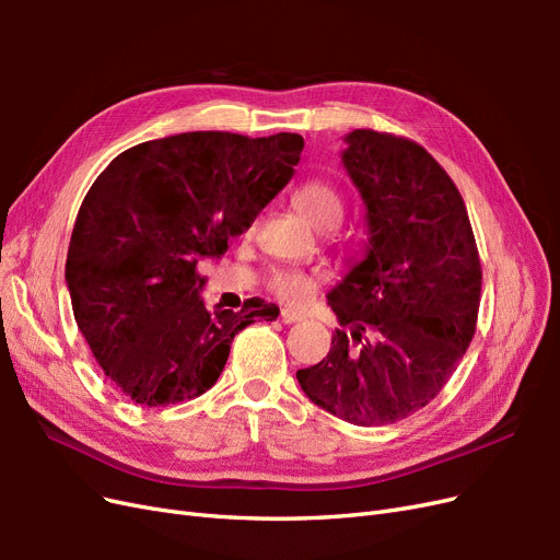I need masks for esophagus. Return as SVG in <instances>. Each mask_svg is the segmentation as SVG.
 <instances>
[{
	"label": "esophagus",
	"mask_w": 560,
	"mask_h": 560,
	"mask_svg": "<svg viewBox=\"0 0 560 560\" xmlns=\"http://www.w3.org/2000/svg\"><path fill=\"white\" fill-rule=\"evenodd\" d=\"M303 315L296 313V311H282L280 313V322H284V325H294V322H301Z\"/></svg>",
	"instance_id": "esophagus-1"
}]
</instances>
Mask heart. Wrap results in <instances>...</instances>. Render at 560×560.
I'll return each mask as SVG.
<instances>
[{
    "label": "heart",
    "instance_id": "heart-1",
    "mask_svg": "<svg viewBox=\"0 0 560 560\" xmlns=\"http://www.w3.org/2000/svg\"><path fill=\"white\" fill-rule=\"evenodd\" d=\"M294 206L301 212V217L315 229L329 231L341 224L343 200L331 184L322 179H313L299 186L294 194ZM322 278L325 276H322L319 270L280 268L270 276L268 287L280 301L290 303V306H303V303H308L315 296Z\"/></svg>",
    "mask_w": 560,
    "mask_h": 560
}]
</instances>
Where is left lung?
<instances>
[{
  "instance_id": "left-lung-1",
  "label": "left lung",
  "mask_w": 560,
  "mask_h": 560,
  "mask_svg": "<svg viewBox=\"0 0 560 560\" xmlns=\"http://www.w3.org/2000/svg\"><path fill=\"white\" fill-rule=\"evenodd\" d=\"M343 167L366 210L364 259L327 294V358L299 369L303 393L360 428L393 425L430 404L471 343L481 264L465 200L420 144L346 135Z\"/></svg>"
}]
</instances>
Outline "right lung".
<instances>
[{"label":"right lung","instance_id":"obj_1","mask_svg":"<svg viewBox=\"0 0 560 560\" xmlns=\"http://www.w3.org/2000/svg\"><path fill=\"white\" fill-rule=\"evenodd\" d=\"M301 149L296 132H179L126 149L93 182L65 280L97 364L135 404L202 395L222 374L233 336L280 315L261 299L241 313L208 308L198 264L222 257L252 226L292 179Z\"/></svg>","mask_w":560,"mask_h":560}]
</instances>
